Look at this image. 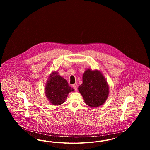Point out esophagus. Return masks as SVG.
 <instances>
[{"instance_id": "1", "label": "esophagus", "mask_w": 150, "mask_h": 150, "mask_svg": "<svg viewBox=\"0 0 150 150\" xmlns=\"http://www.w3.org/2000/svg\"><path fill=\"white\" fill-rule=\"evenodd\" d=\"M73 88H74V89L75 90V91H76L77 89H78V84L77 83H75V84H74V85H73Z\"/></svg>"}]
</instances>
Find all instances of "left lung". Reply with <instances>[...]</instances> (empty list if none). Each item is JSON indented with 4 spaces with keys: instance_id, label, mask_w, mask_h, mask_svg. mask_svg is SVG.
Listing matches in <instances>:
<instances>
[{
    "instance_id": "8db88e82",
    "label": "left lung",
    "mask_w": 150,
    "mask_h": 150,
    "mask_svg": "<svg viewBox=\"0 0 150 150\" xmlns=\"http://www.w3.org/2000/svg\"><path fill=\"white\" fill-rule=\"evenodd\" d=\"M86 104L91 107H100L107 100L109 86L101 72L86 70L83 75V84L79 86Z\"/></svg>"
}]
</instances>
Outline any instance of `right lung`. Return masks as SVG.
Segmentation results:
<instances>
[{
  "label": "right lung",
  "mask_w": 150,
  "mask_h": 150,
  "mask_svg": "<svg viewBox=\"0 0 150 150\" xmlns=\"http://www.w3.org/2000/svg\"><path fill=\"white\" fill-rule=\"evenodd\" d=\"M71 92H74V89L65 79L58 75V72L50 74L45 87V93L52 105L58 106L62 104Z\"/></svg>",
  "instance_id": "right-lung-1"
}]
</instances>
